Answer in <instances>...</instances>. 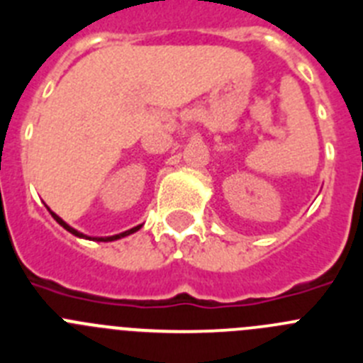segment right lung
I'll list each match as a JSON object with an SVG mask.
<instances>
[{
    "mask_svg": "<svg viewBox=\"0 0 363 363\" xmlns=\"http://www.w3.org/2000/svg\"><path fill=\"white\" fill-rule=\"evenodd\" d=\"M47 209H49V207H47ZM49 213L52 214V218L54 220L57 221V223H60V225L63 227V229H67L69 230L70 234H74V236H78V238H85V240H96V242H114V240H120V238H125V236H129V234H133V233H136V230H140L142 229V225H136V227H133V229H129V230H125V233H120V234H114V236H96V238H91V236H86V234H83V233H79V230H76V229H72V227L69 225V223H67V221H63L62 218L57 216L56 213H52V211L49 209Z\"/></svg>",
    "mask_w": 363,
    "mask_h": 363,
    "instance_id": "1",
    "label": "right lung"
}]
</instances>
